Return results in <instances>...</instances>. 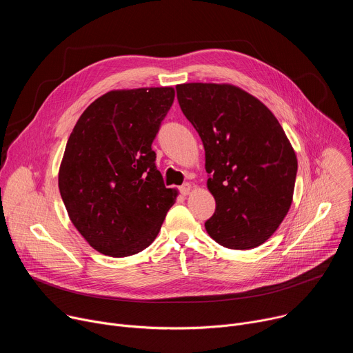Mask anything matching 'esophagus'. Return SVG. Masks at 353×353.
Returning <instances> with one entry per match:
<instances>
[{
	"label": "esophagus",
	"mask_w": 353,
	"mask_h": 353,
	"mask_svg": "<svg viewBox=\"0 0 353 353\" xmlns=\"http://www.w3.org/2000/svg\"><path fill=\"white\" fill-rule=\"evenodd\" d=\"M180 192H181L183 195H188V194L191 192V184H190V183L183 184V185L180 187Z\"/></svg>",
	"instance_id": "34e87169"
}]
</instances>
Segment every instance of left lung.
I'll use <instances>...</instances> for the list:
<instances>
[{
  "mask_svg": "<svg viewBox=\"0 0 353 353\" xmlns=\"http://www.w3.org/2000/svg\"><path fill=\"white\" fill-rule=\"evenodd\" d=\"M176 90L205 149L207 187L216 203L208 234L233 250L259 247L292 205L293 146L272 112L239 86L191 82Z\"/></svg>",
  "mask_w": 353,
  "mask_h": 353,
  "instance_id": "left-lung-1",
  "label": "left lung"
}]
</instances>
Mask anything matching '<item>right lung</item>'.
Returning a JSON list of instances; mask_svg holds the SVG:
<instances>
[{
	"label": "right lung",
	"mask_w": 353,
	"mask_h": 353,
	"mask_svg": "<svg viewBox=\"0 0 353 353\" xmlns=\"http://www.w3.org/2000/svg\"><path fill=\"white\" fill-rule=\"evenodd\" d=\"M174 100L172 86L110 90L78 119L59 188L68 216L99 253L128 257L152 243L177 190L166 188L152 142Z\"/></svg>",
	"instance_id": "right-lung-1"
}]
</instances>
